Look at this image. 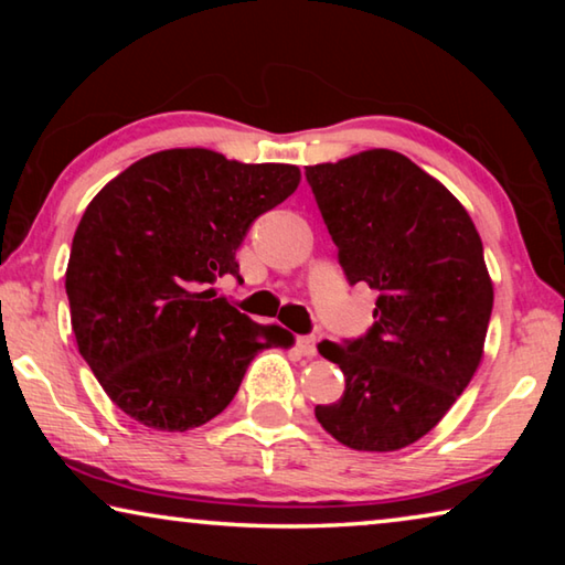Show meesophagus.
Here are the masks:
<instances>
[{"label": "esophagus", "mask_w": 565, "mask_h": 565, "mask_svg": "<svg viewBox=\"0 0 565 565\" xmlns=\"http://www.w3.org/2000/svg\"><path fill=\"white\" fill-rule=\"evenodd\" d=\"M296 347L303 353V356H317V339L313 337H301L296 341Z\"/></svg>", "instance_id": "obj_1"}]
</instances>
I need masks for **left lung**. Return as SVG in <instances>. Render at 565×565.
<instances>
[{"mask_svg": "<svg viewBox=\"0 0 565 565\" xmlns=\"http://www.w3.org/2000/svg\"><path fill=\"white\" fill-rule=\"evenodd\" d=\"M349 284L379 294L366 337L321 341L347 391L319 424L356 451L418 441L463 394L483 356L493 284L483 244L441 181L391 149L306 167Z\"/></svg>", "mask_w": 565, "mask_h": 565, "instance_id": "obj_1", "label": "left lung"}]
</instances>
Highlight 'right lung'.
Wrapping results in <instances>:
<instances>
[{
    "mask_svg": "<svg viewBox=\"0 0 565 565\" xmlns=\"http://www.w3.org/2000/svg\"><path fill=\"white\" fill-rule=\"evenodd\" d=\"M291 164H242L212 149H167L111 179L74 232L66 296L76 347L124 414L189 431L232 404L262 349H289L209 289L238 276L256 216L291 196Z\"/></svg>",
    "mask_w": 565,
    "mask_h": 565,
    "instance_id": "1",
    "label": "right lung"
}]
</instances>
